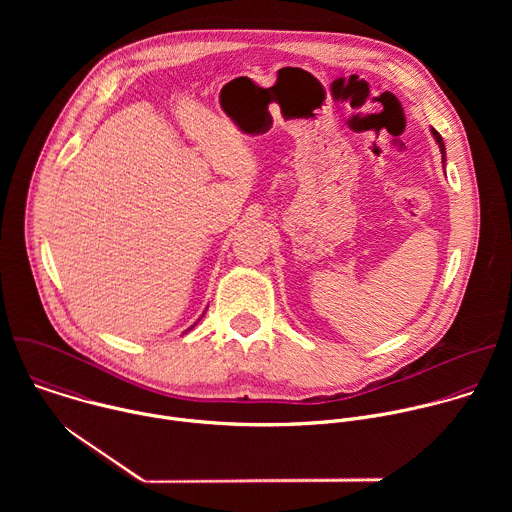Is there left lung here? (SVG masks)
Here are the masks:
<instances>
[{
	"mask_svg": "<svg viewBox=\"0 0 512 512\" xmlns=\"http://www.w3.org/2000/svg\"><path fill=\"white\" fill-rule=\"evenodd\" d=\"M431 133H433V137H435L437 145H440V152H442V162L446 164V148H444V139H442V135H440V133H437L435 129H431Z\"/></svg>",
	"mask_w": 512,
	"mask_h": 512,
	"instance_id": "8db88e82",
	"label": "left lung"
}]
</instances>
